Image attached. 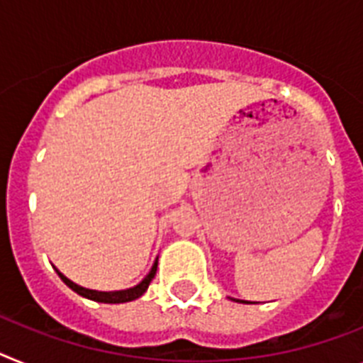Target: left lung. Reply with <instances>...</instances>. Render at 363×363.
I'll return each instance as SVG.
<instances>
[{
	"mask_svg": "<svg viewBox=\"0 0 363 363\" xmlns=\"http://www.w3.org/2000/svg\"><path fill=\"white\" fill-rule=\"evenodd\" d=\"M236 301V303H247V301H240V299H234Z\"/></svg>",
	"mask_w": 363,
	"mask_h": 363,
	"instance_id": "obj_1",
	"label": "left lung"
}]
</instances>
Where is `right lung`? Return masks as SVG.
<instances>
[{
	"label": "right lung",
	"mask_w": 363,
	"mask_h": 363,
	"mask_svg": "<svg viewBox=\"0 0 363 363\" xmlns=\"http://www.w3.org/2000/svg\"><path fill=\"white\" fill-rule=\"evenodd\" d=\"M157 266H158V258L155 260L151 271H149L147 275H145V279L142 280L140 284H136L135 288H129V290H120V291L88 290V288H83V286H79V284H75V282H72V280H69L68 277H64L59 269H55V271L59 273V277L62 279L64 284L68 286V288H72V290L75 291V294L81 295V297H86V299H90V301H97V303L116 304V303H129V301H135V299H138V297H142V295L147 291L149 284H151V280L155 279V273H157Z\"/></svg>",
	"instance_id": "obj_1"
}]
</instances>
